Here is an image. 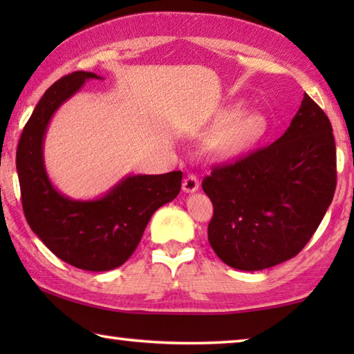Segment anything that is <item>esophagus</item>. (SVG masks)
<instances>
[{"instance_id": "34e87169", "label": "esophagus", "mask_w": 354, "mask_h": 354, "mask_svg": "<svg viewBox=\"0 0 354 354\" xmlns=\"http://www.w3.org/2000/svg\"><path fill=\"white\" fill-rule=\"evenodd\" d=\"M198 187H200V181L195 175H187L184 178L183 190L185 192V194H194V192L198 190Z\"/></svg>"}]
</instances>
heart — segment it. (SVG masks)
Instances as JSON below:
<instances>
[{
    "label": "heart",
    "instance_id": "obj_1",
    "mask_svg": "<svg viewBox=\"0 0 354 354\" xmlns=\"http://www.w3.org/2000/svg\"><path fill=\"white\" fill-rule=\"evenodd\" d=\"M242 104L232 106L220 117L221 128L206 143V154L214 160H227L256 145L268 129L262 112H245Z\"/></svg>",
    "mask_w": 354,
    "mask_h": 354
}]
</instances>
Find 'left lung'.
<instances>
[{
    "label": "left lung",
    "mask_w": 354,
    "mask_h": 354,
    "mask_svg": "<svg viewBox=\"0 0 354 354\" xmlns=\"http://www.w3.org/2000/svg\"><path fill=\"white\" fill-rule=\"evenodd\" d=\"M214 205L207 239L226 266L256 272L292 259L313 237L335 190L329 118L306 93L277 142L203 181Z\"/></svg>",
    "instance_id": "obj_1"
}]
</instances>
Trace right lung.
<instances>
[{
    "mask_svg": "<svg viewBox=\"0 0 354 354\" xmlns=\"http://www.w3.org/2000/svg\"><path fill=\"white\" fill-rule=\"evenodd\" d=\"M88 80L103 77L73 71L45 92L21 133L17 171L23 212L40 241L70 266L107 272L129 259L151 215L176 198L183 173L128 175L93 200H73L61 194L46 173L45 134L56 111Z\"/></svg>",
    "mask_w": 354,
    "mask_h": 354,
    "instance_id": "obj_1",
    "label": "right lung"
}]
</instances>
